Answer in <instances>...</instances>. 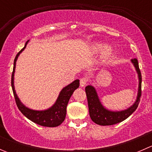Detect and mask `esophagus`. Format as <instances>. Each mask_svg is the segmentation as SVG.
Returning a JSON list of instances; mask_svg holds the SVG:
<instances>
[{
    "mask_svg": "<svg viewBox=\"0 0 152 152\" xmlns=\"http://www.w3.org/2000/svg\"><path fill=\"white\" fill-rule=\"evenodd\" d=\"M88 82V79L87 77H82V79H80V86L81 87H85L87 84V82Z\"/></svg>",
    "mask_w": 152,
    "mask_h": 152,
    "instance_id": "esophagus-1",
    "label": "esophagus"
}]
</instances>
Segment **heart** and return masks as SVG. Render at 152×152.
<instances>
[{"instance_id": "obj_1", "label": "heart", "mask_w": 152, "mask_h": 152, "mask_svg": "<svg viewBox=\"0 0 152 152\" xmlns=\"http://www.w3.org/2000/svg\"><path fill=\"white\" fill-rule=\"evenodd\" d=\"M103 47H104V48H103ZM102 50V56L104 59L109 57L113 52V47L110 45H107L105 46H104L103 44L102 43H96L94 45V46H93V50H94L95 52H99Z\"/></svg>"}]
</instances>
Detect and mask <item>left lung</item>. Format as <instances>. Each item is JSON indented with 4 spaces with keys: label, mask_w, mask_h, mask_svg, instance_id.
I'll return each instance as SVG.
<instances>
[{
    "label": "left lung",
    "mask_w": 152,
    "mask_h": 152,
    "mask_svg": "<svg viewBox=\"0 0 152 152\" xmlns=\"http://www.w3.org/2000/svg\"><path fill=\"white\" fill-rule=\"evenodd\" d=\"M131 62L134 67H135L136 72L138 76L139 84L137 99H136L134 103L129 108L121 110V111H112V110H107L101 103L95 87L92 85H87L85 87L87 103H88L89 113H90V118L94 123L101 126L114 125V124L120 123V122L126 120L137 108L140 100V96H141L142 77L137 59H132Z\"/></svg>",
    "instance_id": "8db88e82"
}]
</instances>
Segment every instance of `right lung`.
<instances>
[{
  "label": "right lung",
  "mask_w": 152,
  "mask_h": 152,
  "mask_svg": "<svg viewBox=\"0 0 152 152\" xmlns=\"http://www.w3.org/2000/svg\"><path fill=\"white\" fill-rule=\"evenodd\" d=\"M28 40L25 44L23 48L17 54L14 61L13 72L12 75V87L13 90L14 96H15V102L17 106L20 111L30 121L38 125L47 127H56L60 125L64 121L66 116V108L68 104L69 99L71 97L75 90L79 87V79L73 81L70 85H67L64 87L59 93V96L56 99V102L53 104L52 107L45 110H34L32 109H29L26 106H25L20 102V99L17 95L16 91L15 90V85H14V76H15V67H16V62L18 56L22 53L23 50L26 48Z\"/></svg>",
  "instance_id": "1"
}]
</instances>
